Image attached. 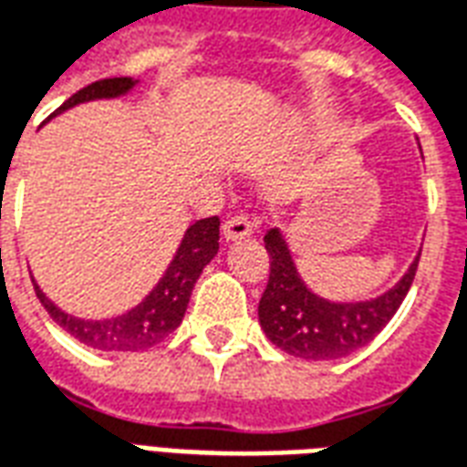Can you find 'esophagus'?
Instances as JSON below:
<instances>
[{
  "mask_svg": "<svg viewBox=\"0 0 467 467\" xmlns=\"http://www.w3.org/2000/svg\"><path fill=\"white\" fill-rule=\"evenodd\" d=\"M254 230L253 220L247 214H234L227 223L223 224V234L227 240H243V237H250Z\"/></svg>",
  "mask_w": 467,
  "mask_h": 467,
  "instance_id": "34e87169",
  "label": "esophagus"
}]
</instances>
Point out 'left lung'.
I'll return each instance as SVG.
<instances>
[{
	"mask_svg": "<svg viewBox=\"0 0 467 467\" xmlns=\"http://www.w3.org/2000/svg\"><path fill=\"white\" fill-rule=\"evenodd\" d=\"M265 250L270 277L257 307L260 325L273 345L305 360H337L370 343L398 313L420 263L418 253L400 283L375 300L327 303L305 287L280 230L265 234Z\"/></svg>",
	"mask_w": 467,
	"mask_h": 467,
	"instance_id": "obj_1",
	"label": "left lung"
}]
</instances>
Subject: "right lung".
Listing matches in <instances>:
<instances>
[{"label": "right lung", "mask_w": 467, "mask_h": 467, "mask_svg": "<svg viewBox=\"0 0 467 467\" xmlns=\"http://www.w3.org/2000/svg\"><path fill=\"white\" fill-rule=\"evenodd\" d=\"M134 87L132 77H109L92 85L82 87L77 95L67 99L57 112L69 109L79 102L89 99H105V97H119ZM55 112V115H57ZM220 217H204L184 233V240L174 260L167 267L164 277L157 283L152 293L127 315L112 317V320H79L75 315H67L47 297L35 283L36 297L45 305L49 317L67 333L77 337L79 343L89 345L102 352H140L162 343L177 325L182 323L184 310L190 303V295L197 283V277L204 270V265L213 260L220 250Z\"/></svg>", "instance_id": "obj_1"}]
</instances>
